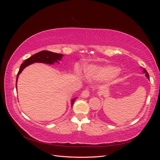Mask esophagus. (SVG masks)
Returning <instances> with one entry per match:
<instances>
[{
    "mask_svg": "<svg viewBox=\"0 0 160 160\" xmlns=\"http://www.w3.org/2000/svg\"><path fill=\"white\" fill-rule=\"evenodd\" d=\"M81 95V97L83 98H88L89 95V90L88 89H85V90H83V91H82Z\"/></svg>",
    "mask_w": 160,
    "mask_h": 160,
    "instance_id": "1",
    "label": "esophagus"
}]
</instances>
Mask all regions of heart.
Returning <instances> with one entry per match:
<instances>
[{
  "label": "heart",
  "mask_w": 160,
  "mask_h": 160,
  "mask_svg": "<svg viewBox=\"0 0 160 160\" xmlns=\"http://www.w3.org/2000/svg\"><path fill=\"white\" fill-rule=\"evenodd\" d=\"M86 74L88 77H96V78L104 79L110 77L111 75H118V69L115 67L111 66H95L91 65L85 69Z\"/></svg>",
  "instance_id": "heart-1"
}]
</instances>
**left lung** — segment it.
I'll return each mask as SVG.
<instances>
[{
  "mask_svg": "<svg viewBox=\"0 0 160 160\" xmlns=\"http://www.w3.org/2000/svg\"><path fill=\"white\" fill-rule=\"evenodd\" d=\"M143 73L146 74L145 75L146 76V77H148V79H149V74H148V72H147L146 69H143Z\"/></svg>",
  "mask_w": 160,
  "mask_h": 160,
  "instance_id": "8db88e82",
  "label": "left lung"
}]
</instances>
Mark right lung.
<instances>
[{"instance_id": "add662e5", "label": "right lung", "mask_w": 160, "mask_h": 160, "mask_svg": "<svg viewBox=\"0 0 160 160\" xmlns=\"http://www.w3.org/2000/svg\"><path fill=\"white\" fill-rule=\"evenodd\" d=\"M63 56L62 54H59V53H55L51 51H42L38 52L36 54L33 55L31 57L28 58V59H26L25 61L23 62V63L21 64L20 69H19L18 74L17 75V81H16V88L17 83V80L18 78V75H20L21 72L22 71V70L25 68L26 67L29 65L31 64L34 63V62H42V63H47V64H53L55 62H58V61H60L62 57ZM75 99H73L71 101V105H72L74 103Z\"/></svg>"}]
</instances>
